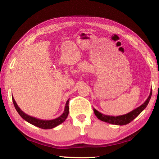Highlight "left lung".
<instances>
[{
  "mask_svg": "<svg viewBox=\"0 0 159 159\" xmlns=\"http://www.w3.org/2000/svg\"><path fill=\"white\" fill-rule=\"evenodd\" d=\"M152 93V92L151 90L150 95L148 96L147 100L145 101V102L141 104L140 107H137V109L130 111V112H129L128 113L122 115V116H107V115H104V114H102V113L99 112L98 111H97L96 109H94V108H93V112L95 113L96 116L98 118L99 120H100L102 121H105L107 123L112 124L115 125H120V126L126 125V124H129L130 121H132L134 119V118H136L145 109V108L147 107L148 103L150 102Z\"/></svg>",
  "mask_w": 159,
  "mask_h": 159,
  "instance_id": "left-lung-1",
  "label": "left lung"
}]
</instances>
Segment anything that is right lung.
Returning a JSON list of instances; mask_svg holds the SVG:
<instances>
[{
  "instance_id": "add662e5",
  "label": "right lung",
  "mask_w": 159,
  "mask_h": 159,
  "mask_svg": "<svg viewBox=\"0 0 159 159\" xmlns=\"http://www.w3.org/2000/svg\"><path fill=\"white\" fill-rule=\"evenodd\" d=\"M12 100L17 112L19 113V115L22 117V119L27 121V122L34 125V126L37 127L42 128V129H51V128L57 126L58 125L63 123V121L66 120V118L67 117V116H68V113H69L68 104H69L70 99L67 100L66 106H65V109H64V111L61 116H60L57 118H55V119L51 120H43L38 119V118L29 116V115L26 114L25 112H23V111L20 109V107L18 106V104H17L14 98H13V96H12Z\"/></svg>"
}]
</instances>
